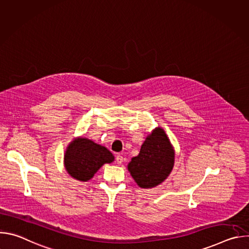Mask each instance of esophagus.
I'll use <instances>...</instances> for the list:
<instances>
[{"label":"esophagus","mask_w":249,"mask_h":249,"mask_svg":"<svg viewBox=\"0 0 249 249\" xmlns=\"http://www.w3.org/2000/svg\"><path fill=\"white\" fill-rule=\"evenodd\" d=\"M116 162H117V164H121L123 162V157L121 155L116 156Z\"/></svg>","instance_id":"esophagus-1"}]
</instances>
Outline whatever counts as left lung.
<instances>
[{
  "instance_id": "obj_1",
  "label": "left lung",
  "mask_w": 249,
  "mask_h": 249,
  "mask_svg": "<svg viewBox=\"0 0 249 249\" xmlns=\"http://www.w3.org/2000/svg\"><path fill=\"white\" fill-rule=\"evenodd\" d=\"M174 164V150L165 132L156 128L142 145L140 153L128 164L135 182L142 188H153L163 182Z\"/></svg>"
}]
</instances>
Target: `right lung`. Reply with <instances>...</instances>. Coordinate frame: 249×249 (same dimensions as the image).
<instances>
[{"instance_id": "1", "label": "right lung", "mask_w": 249, "mask_h": 249, "mask_svg": "<svg viewBox=\"0 0 249 249\" xmlns=\"http://www.w3.org/2000/svg\"><path fill=\"white\" fill-rule=\"evenodd\" d=\"M113 160L114 156L110 151L82 137L71 142L64 156L67 172L73 178L84 182L92 178L104 163H111Z\"/></svg>"}]
</instances>
